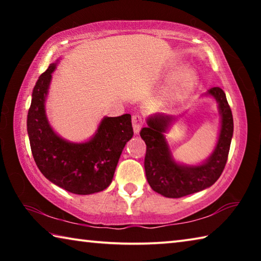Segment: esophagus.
<instances>
[{
	"mask_svg": "<svg viewBox=\"0 0 261 261\" xmlns=\"http://www.w3.org/2000/svg\"><path fill=\"white\" fill-rule=\"evenodd\" d=\"M144 125V118L141 115L139 114H136L132 116V126H134V131L135 134H138L140 131L141 127Z\"/></svg>",
	"mask_w": 261,
	"mask_h": 261,
	"instance_id": "1",
	"label": "esophagus"
}]
</instances>
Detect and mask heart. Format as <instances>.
<instances>
[{
  "instance_id": "obj_1",
  "label": "heart",
  "mask_w": 261,
  "mask_h": 261,
  "mask_svg": "<svg viewBox=\"0 0 261 261\" xmlns=\"http://www.w3.org/2000/svg\"><path fill=\"white\" fill-rule=\"evenodd\" d=\"M194 82H196V76L192 71H187L182 74V77L179 79L178 86L175 88L174 92V98L175 99H180L183 96L187 95L190 91L192 90L194 85Z\"/></svg>"
}]
</instances>
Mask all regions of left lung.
I'll list each match as a JSON object with an SVG mask.
<instances>
[{
	"label": "left lung",
	"mask_w": 261,
	"mask_h": 261,
	"mask_svg": "<svg viewBox=\"0 0 261 261\" xmlns=\"http://www.w3.org/2000/svg\"><path fill=\"white\" fill-rule=\"evenodd\" d=\"M218 101L221 114V130L214 152L199 166H185L175 162L166 141L165 132L173 117L165 114L153 115L147 126L140 131L146 144L145 173L154 191L167 198H180L199 192L213 185L222 174L228 160L233 132L232 113L226 93L220 87L207 92Z\"/></svg>",
	"instance_id": "8db88e82"
}]
</instances>
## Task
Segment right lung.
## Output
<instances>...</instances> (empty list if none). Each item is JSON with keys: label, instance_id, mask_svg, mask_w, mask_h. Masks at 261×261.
Listing matches in <instances>:
<instances>
[{"label": "right lung", "instance_id": "obj_1", "mask_svg": "<svg viewBox=\"0 0 261 261\" xmlns=\"http://www.w3.org/2000/svg\"><path fill=\"white\" fill-rule=\"evenodd\" d=\"M55 67L56 63H51L33 88L28 134L34 161L47 179L69 192H100L112 183L123 148L134 136L131 115L105 117L93 138L86 143L74 144L62 139L51 129L45 112Z\"/></svg>", "mask_w": 261, "mask_h": 261}]
</instances>
